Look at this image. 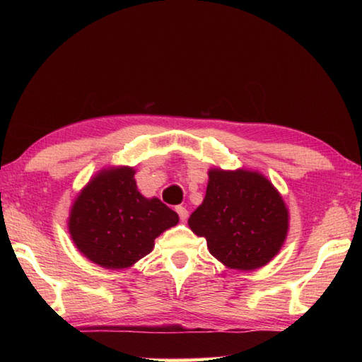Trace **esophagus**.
I'll return each mask as SVG.
<instances>
[{
    "label": "esophagus",
    "instance_id": "34e87169",
    "mask_svg": "<svg viewBox=\"0 0 362 362\" xmlns=\"http://www.w3.org/2000/svg\"><path fill=\"white\" fill-rule=\"evenodd\" d=\"M175 212L179 214V217H180L182 222H185V220L188 218V211H187V207H183V206H177V207H175Z\"/></svg>",
    "mask_w": 362,
    "mask_h": 362
}]
</instances>
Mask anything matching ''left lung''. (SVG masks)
<instances>
[{"mask_svg": "<svg viewBox=\"0 0 362 362\" xmlns=\"http://www.w3.org/2000/svg\"><path fill=\"white\" fill-rule=\"evenodd\" d=\"M209 252L235 269H255L273 259L286 240L289 216L265 177L249 170L212 169L206 198L188 218Z\"/></svg>", "mask_w": 362, "mask_h": 362, "instance_id": "obj_1", "label": "left lung"}]
</instances>
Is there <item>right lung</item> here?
Returning <instances> with one entry per match:
<instances>
[{"instance_id": "1", "label": "right lung", "mask_w": 362, "mask_h": 362, "mask_svg": "<svg viewBox=\"0 0 362 362\" xmlns=\"http://www.w3.org/2000/svg\"><path fill=\"white\" fill-rule=\"evenodd\" d=\"M136 170H102L75 201L70 235L79 252L108 269L127 268L151 252L155 240L179 216L158 198L139 193Z\"/></svg>"}]
</instances>
